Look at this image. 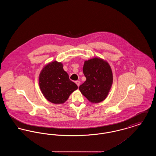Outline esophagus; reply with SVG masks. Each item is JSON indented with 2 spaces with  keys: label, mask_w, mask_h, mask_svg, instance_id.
<instances>
[{
  "label": "esophagus",
  "mask_w": 156,
  "mask_h": 156,
  "mask_svg": "<svg viewBox=\"0 0 156 156\" xmlns=\"http://www.w3.org/2000/svg\"><path fill=\"white\" fill-rule=\"evenodd\" d=\"M75 83H76V84L77 85V86H78V87H79V86H80V82L79 81H75Z\"/></svg>",
  "instance_id": "obj_1"
}]
</instances>
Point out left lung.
Wrapping results in <instances>:
<instances>
[{
    "label": "left lung",
    "instance_id": "8db88e82",
    "mask_svg": "<svg viewBox=\"0 0 156 156\" xmlns=\"http://www.w3.org/2000/svg\"><path fill=\"white\" fill-rule=\"evenodd\" d=\"M83 73L87 80L79 87L82 94L92 103L103 101L113 83L112 71L108 62L97 57L85 61Z\"/></svg>",
    "mask_w": 156,
    "mask_h": 156
}]
</instances>
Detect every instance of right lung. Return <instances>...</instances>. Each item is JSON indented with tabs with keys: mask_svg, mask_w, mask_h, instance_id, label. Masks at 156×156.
I'll list each match as a JSON object with an SVG mask.
<instances>
[{
	"mask_svg": "<svg viewBox=\"0 0 156 156\" xmlns=\"http://www.w3.org/2000/svg\"><path fill=\"white\" fill-rule=\"evenodd\" d=\"M39 86L45 98L51 103H64L78 86L69 79L61 62L56 61L46 65L39 75Z\"/></svg>",
	"mask_w": 156,
	"mask_h": 156,
	"instance_id": "1",
	"label": "right lung"
}]
</instances>
